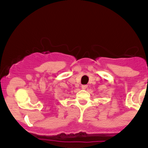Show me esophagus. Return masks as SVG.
I'll use <instances>...</instances> for the list:
<instances>
[{
	"label": "esophagus",
	"mask_w": 148,
	"mask_h": 148,
	"mask_svg": "<svg viewBox=\"0 0 148 148\" xmlns=\"http://www.w3.org/2000/svg\"><path fill=\"white\" fill-rule=\"evenodd\" d=\"M87 87H88L87 85H84V86H81V88H82L83 90L86 89V88H87Z\"/></svg>",
	"instance_id": "esophagus-1"
}]
</instances>
